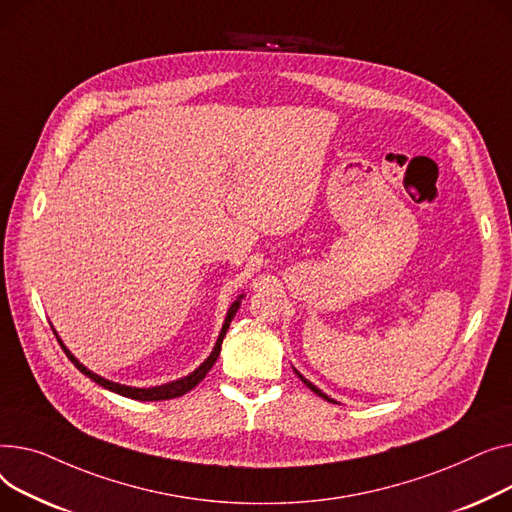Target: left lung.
Returning a JSON list of instances; mask_svg holds the SVG:
<instances>
[{
    "label": "left lung",
    "mask_w": 512,
    "mask_h": 512,
    "mask_svg": "<svg viewBox=\"0 0 512 512\" xmlns=\"http://www.w3.org/2000/svg\"><path fill=\"white\" fill-rule=\"evenodd\" d=\"M293 372H295V374H297V378H299V380H302V382H304V384H306V386H308V388H310V390H314V393H316V395H318V397H322V399H324V401H328V403H337V401H335V399H330V397H328V395H326V393H322V390H320V388H318V386H316V384H312V382H310V380H308V378H304V376H302V374H299V372H297V370H295V368H293Z\"/></svg>",
    "instance_id": "8db88e82"
}]
</instances>
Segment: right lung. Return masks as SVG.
Here are the masks:
<instances>
[{"instance_id": "obj_1", "label": "right lung", "mask_w": 512, "mask_h": 512, "mask_svg": "<svg viewBox=\"0 0 512 512\" xmlns=\"http://www.w3.org/2000/svg\"><path fill=\"white\" fill-rule=\"evenodd\" d=\"M242 299H244V293L242 295H237V299L235 302L229 306V310H227V316H225V322H223V326H221V333H219V337H217V343H215V347H213V351H210V355L204 359V362L194 370V372H190L188 376H184V378H177V380H171V382H167V384H159V386H150V388H140V386H128V384H119V382H113V380H107V378H103V376H99V374H95L93 370H88L84 364H80L78 359L74 357V353L64 345V341L59 339V335L55 333V328H53V333H55V337H57V341H59V345H62V349H64V353L70 357V362L84 374V376H88L90 380L93 382H97L99 386H103V388H107V390H111V393H117V395H122V397H128V399H136V401H167V399H175V397H182V395H186L188 390H192L208 372H210V368L215 366V362H217V357H219V353H221V345H223V339H225V333H227V328H229V324H231V320L235 318V314H237V310H239V306H242Z\"/></svg>"}]
</instances>
